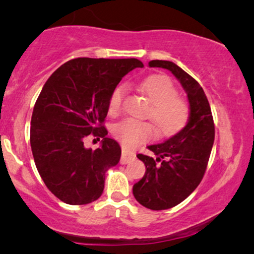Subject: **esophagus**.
<instances>
[{"label": "esophagus", "mask_w": 254, "mask_h": 254, "mask_svg": "<svg viewBox=\"0 0 254 254\" xmlns=\"http://www.w3.org/2000/svg\"><path fill=\"white\" fill-rule=\"evenodd\" d=\"M133 159H135V153L129 150V149H127V148H123V150H122L121 164L122 165H127V164H129L131 160H133Z\"/></svg>", "instance_id": "obj_1"}]
</instances>
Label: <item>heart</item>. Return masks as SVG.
I'll return each mask as SVG.
<instances>
[{"mask_svg":"<svg viewBox=\"0 0 254 254\" xmlns=\"http://www.w3.org/2000/svg\"><path fill=\"white\" fill-rule=\"evenodd\" d=\"M139 89L151 104L148 117L153 122L157 136H172L185 127L190 118V109L186 101L178 98V90L170 77L162 74L151 75L142 81ZM123 94L122 86L112 92L109 101L111 115L119 112ZM154 127L148 122L127 118L113 127V133L127 147H136L151 138Z\"/></svg>","mask_w":254,"mask_h":254,"instance_id":"1","label":"heart"}]
</instances>
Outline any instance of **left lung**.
<instances>
[{
    "label": "left lung",
    "instance_id": "left-lung-1",
    "mask_svg": "<svg viewBox=\"0 0 254 254\" xmlns=\"http://www.w3.org/2000/svg\"><path fill=\"white\" fill-rule=\"evenodd\" d=\"M150 68H164L178 78L188 94L190 118L179 132L159 144L148 145L154 157L138 154L145 173L132 188L136 200L151 210H165L182 203L202 182L215 138L211 109L199 83L170 61H150Z\"/></svg>",
    "mask_w": 254,
    "mask_h": 254
}]
</instances>
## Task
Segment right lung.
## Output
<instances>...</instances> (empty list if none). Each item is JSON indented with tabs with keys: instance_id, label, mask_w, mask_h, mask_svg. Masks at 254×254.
<instances>
[{
	"instance_id": "add662e5",
	"label": "right lung",
	"mask_w": 254,
	"mask_h": 254,
	"mask_svg": "<svg viewBox=\"0 0 254 254\" xmlns=\"http://www.w3.org/2000/svg\"><path fill=\"white\" fill-rule=\"evenodd\" d=\"M135 68H143L136 58H75L44 84L32 113L31 148L43 182L62 202L82 205L103 193L105 172L122 154L103 123L111 94ZM92 135L102 138L95 151L84 147Z\"/></svg>"
}]
</instances>
